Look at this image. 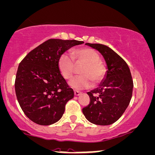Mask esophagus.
Returning <instances> with one entry per match:
<instances>
[{"label":"esophagus","instance_id":"1","mask_svg":"<svg viewBox=\"0 0 155 155\" xmlns=\"http://www.w3.org/2000/svg\"><path fill=\"white\" fill-rule=\"evenodd\" d=\"M74 95H76V96H78V95H80L81 94V92H80V91H74Z\"/></svg>","mask_w":155,"mask_h":155}]
</instances>
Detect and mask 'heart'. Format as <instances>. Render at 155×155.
Returning <instances> with one entry per match:
<instances>
[{
    "label": "heart",
    "mask_w": 155,
    "mask_h": 155,
    "mask_svg": "<svg viewBox=\"0 0 155 155\" xmlns=\"http://www.w3.org/2000/svg\"><path fill=\"white\" fill-rule=\"evenodd\" d=\"M84 63L81 70L83 75L76 76L70 81V85L77 90L87 89L93 86V81L98 83L104 78L105 70L100 62V57L94 49L80 48L72 51L71 56L68 53H62L59 57L57 67L62 77L68 80L72 78L74 70V63Z\"/></svg>",
    "instance_id": "heart-1"
}]
</instances>
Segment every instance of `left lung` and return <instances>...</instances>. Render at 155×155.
<instances>
[{"label": "left lung", "instance_id": "1", "mask_svg": "<svg viewBox=\"0 0 155 155\" xmlns=\"http://www.w3.org/2000/svg\"><path fill=\"white\" fill-rule=\"evenodd\" d=\"M85 45L102 54L107 71L99 86L87 93L91 102L83 108V113L91 123L110 125L121 117L130 103L134 87L130 69L110 47L101 44Z\"/></svg>", "mask_w": 155, "mask_h": 155}]
</instances>
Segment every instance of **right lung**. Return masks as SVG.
I'll return each mask as SVG.
<instances>
[{"instance_id": "add662e5", "label": "right lung", "mask_w": 155, "mask_h": 155, "mask_svg": "<svg viewBox=\"0 0 155 155\" xmlns=\"http://www.w3.org/2000/svg\"><path fill=\"white\" fill-rule=\"evenodd\" d=\"M77 40L51 39L30 51L19 64L15 91L27 117L39 125H51L62 118L67 102L74 97L57 67L59 57L76 45Z\"/></svg>"}]
</instances>
